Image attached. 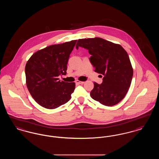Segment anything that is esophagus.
<instances>
[{"instance_id":"1","label":"esophagus","mask_w":159,"mask_h":159,"mask_svg":"<svg viewBox=\"0 0 159 159\" xmlns=\"http://www.w3.org/2000/svg\"><path fill=\"white\" fill-rule=\"evenodd\" d=\"M76 83H77V84H83L84 82H80L79 80H76Z\"/></svg>"}]
</instances>
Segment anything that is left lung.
Here are the masks:
<instances>
[{
	"label": "left lung",
	"instance_id": "obj_1",
	"mask_svg": "<svg viewBox=\"0 0 159 159\" xmlns=\"http://www.w3.org/2000/svg\"><path fill=\"white\" fill-rule=\"evenodd\" d=\"M79 47L88 50L95 71L103 77L101 84L93 83L90 93L92 98L104 106L118 104L126 95L133 76L126 51L120 45L99 38L79 39L76 49Z\"/></svg>",
	"mask_w": 159,
	"mask_h": 159
}]
</instances>
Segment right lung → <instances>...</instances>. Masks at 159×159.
Masks as SVG:
<instances>
[{
  "mask_svg": "<svg viewBox=\"0 0 159 159\" xmlns=\"http://www.w3.org/2000/svg\"><path fill=\"white\" fill-rule=\"evenodd\" d=\"M76 42L49 46L35 52L27 61V86L31 97L42 107L54 109L71 98L75 83L61 82L58 76L66 75L70 55Z\"/></svg>",
  "mask_w": 159,
  "mask_h": 159,
  "instance_id": "add662e5",
  "label": "right lung"
}]
</instances>
